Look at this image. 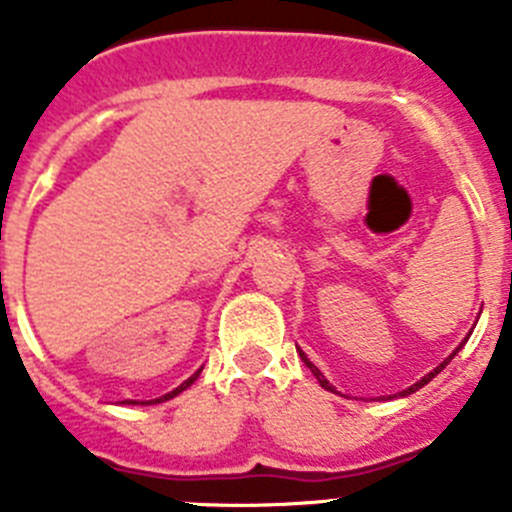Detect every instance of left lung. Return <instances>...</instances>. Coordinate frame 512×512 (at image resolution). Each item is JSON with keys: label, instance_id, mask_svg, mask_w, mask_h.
I'll return each mask as SVG.
<instances>
[{"label": "left lung", "instance_id": "obj_1", "mask_svg": "<svg viewBox=\"0 0 512 512\" xmlns=\"http://www.w3.org/2000/svg\"><path fill=\"white\" fill-rule=\"evenodd\" d=\"M461 346H464V343H461ZM461 346H459V348H456V351H461ZM456 351H454V354H451V356H449V359H446V361H441V364H438V366H436V369H433V372H431V374H425V377H423V379H418V382H415V384H413V387H408V390H402V392H400V395H402V397H405V395H413V392H418V390H420V387H425V384L431 382V379H433V377H436V374H438V372H441V369H446V364H449V361H451V359H454V356H456ZM297 354H300V356H302V361H305V366H307V369H310V372H312V374H315V379H318V382H320V387H323V390H328V392H336V387H333V384H330V382H328V379H325V377H323V372H320L318 366L312 364V361H310V359H307V356H305V354H302L300 348H297Z\"/></svg>", "mask_w": 512, "mask_h": 512}]
</instances>
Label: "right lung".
<instances>
[{"mask_svg": "<svg viewBox=\"0 0 512 512\" xmlns=\"http://www.w3.org/2000/svg\"><path fill=\"white\" fill-rule=\"evenodd\" d=\"M200 372H202V369H197V372H194V374H192V377H189V379H187V382H182V384H179V387H176V390H171V392H169V395H164V397H158V400H148V402H146V405H153V402H164V400H171V397H176V395H179V392H184V390H187L189 384H194V379L200 377ZM125 405H138V402H135V400H125Z\"/></svg>", "mask_w": 512, "mask_h": 512, "instance_id": "right-lung-1", "label": "right lung"}]
</instances>
